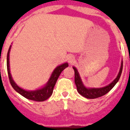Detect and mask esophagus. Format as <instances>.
Segmentation results:
<instances>
[{
  "label": "esophagus",
  "instance_id": "esophagus-1",
  "mask_svg": "<svg viewBox=\"0 0 130 130\" xmlns=\"http://www.w3.org/2000/svg\"><path fill=\"white\" fill-rule=\"evenodd\" d=\"M74 60H75V59H74V57H73V56H69V57H68V61H69V63H73V61H74Z\"/></svg>",
  "mask_w": 130,
  "mask_h": 130
}]
</instances>
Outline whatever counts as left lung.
Masks as SVG:
<instances>
[{"mask_svg": "<svg viewBox=\"0 0 130 130\" xmlns=\"http://www.w3.org/2000/svg\"><path fill=\"white\" fill-rule=\"evenodd\" d=\"M73 69L75 72V84L77 87V90L78 93L86 99H96L99 97L103 96L107 93L109 92V91L115 86V84L117 83V82L119 81L121 75L122 69H123V61H121L120 69L116 78L111 83L109 84V85L102 87V88H86L84 85L81 77L79 76V72L76 69V67H73Z\"/></svg>", "mask_w": 130, "mask_h": 130, "instance_id": "left-lung-1", "label": "left lung"}]
</instances>
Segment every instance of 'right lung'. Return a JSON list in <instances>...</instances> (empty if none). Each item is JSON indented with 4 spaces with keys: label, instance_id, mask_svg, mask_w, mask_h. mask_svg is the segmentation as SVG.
<instances>
[{
    "label": "right lung",
    "instance_id": "1",
    "mask_svg": "<svg viewBox=\"0 0 130 130\" xmlns=\"http://www.w3.org/2000/svg\"><path fill=\"white\" fill-rule=\"evenodd\" d=\"M11 45L9 47V51L7 53V67L9 81H10V83H11L13 89L17 92L20 94L21 96H23V97H25L29 100L38 101V102H41V101H44L47 100L53 94V88H54L55 84L58 79V77H59L61 72L66 67H68V63H63V64L57 66L53 71L48 81L47 82V83L43 87L37 89V90H24V89L20 88L19 86H17V84L14 82L13 79L12 78V76H11V72H10V66H9V53H10V51H11Z\"/></svg>",
    "mask_w": 130,
    "mask_h": 130
}]
</instances>
